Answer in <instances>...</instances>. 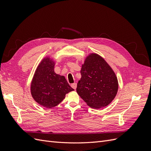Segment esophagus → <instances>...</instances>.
I'll return each mask as SVG.
<instances>
[{
    "label": "esophagus",
    "instance_id": "1",
    "mask_svg": "<svg viewBox=\"0 0 151 151\" xmlns=\"http://www.w3.org/2000/svg\"><path fill=\"white\" fill-rule=\"evenodd\" d=\"M71 87L72 88L74 89H76V88H77V84L76 83H74V84H71Z\"/></svg>",
    "mask_w": 151,
    "mask_h": 151
}]
</instances>
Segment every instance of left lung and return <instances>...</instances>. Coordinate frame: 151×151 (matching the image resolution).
<instances>
[{"instance_id":"obj_1","label":"left lung","mask_w":151,"mask_h":151,"mask_svg":"<svg viewBox=\"0 0 151 151\" xmlns=\"http://www.w3.org/2000/svg\"><path fill=\"white\" fill-rule=\"evenodd\" d=\"M77 93L91 108L108 106L115 98L118 89L117 77L108 63L96 53L85 59Z\"/></svg>"}]
</instances>
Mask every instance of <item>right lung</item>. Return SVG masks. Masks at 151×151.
<instances>
[{"mask_svg": "<svg viewBox=\"0 0 151 151\" xmlns=\"http://www.w3.org/2000/svg\"><path fill=\"white\" fill-rule=\"evenodd\" d=\"M55 62L50 57L44 58L35 72L31 84V93L39 104L52 108L65 98V94L74 91L65 77L54 71Z\"/></svg>", "mask_w": 151, "mask_h": 151, "instance_id": "add662e5", "label": "right lung"}]
</instances>
